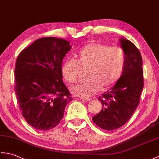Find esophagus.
<instances>
[{
	"label": "esophagus",
	"mask_w": 159,
	"mask_h": 159,
	"mask_svg": "<svg viewBox=\"0 0 159 159\" xmlns=\"http://www.w3.org/2000/svg\"><path fill=\"white\" fill-rule=\"evenodd\" d=\"M80 99H82V100L85 101V102L91 100V98H80Z\"/></svg>",
	"instance_id": "obj_1"
}]
</instances>
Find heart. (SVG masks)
Masks as SVG:
<instances>
[{
  "label": "heart",
  "mask_w": 159,
  "mask_h": 159,
  "mask_svg": "<svg viewBox=\"0 0 159 159\" xmlns=\"http://www.w3.org/2000/svg\"><path fill=\"white\" fill-rule=\"evenodd\" d=\"M75 60L69 59L61 65V71L68 83H76L79 78L80 68H87V79L72 87L74 93L89 97L96 93L101 87L106 89L119 80L126 65L124 49L119 46H109L93 43L84 45L75 54Z\"/></svg>",
  "instance_id": "obj_1"
}]
</instances>
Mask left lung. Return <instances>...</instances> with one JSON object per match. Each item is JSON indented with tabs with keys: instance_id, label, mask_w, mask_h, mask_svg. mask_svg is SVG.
<instances>
[{
	"instance_id": "1",
	"label": "left lung",
	"mask_w": 159,
	"mask_h": 159,
	"mask_svg": "<svg viewBox=\"0 0 159 159\" xmlns=\"http://www.w3.org/2000/svg\"><path fill=\"white\" fill-rule=\"evenodd\" d=\"M120 43L126 57L125 68L115 85L99 98L102 109L92 117L105 130L116 129L127 123L139 104L143 87L141 53L130 40L123 39Z\"/></svg>"
}]
</instances>
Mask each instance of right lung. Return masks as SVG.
Here are the masks:
<instances>
[{"mask_svg":"<svg viewBox=\"0 0 159 159\" xmlns=\"http://www.w3.org/2000/svg\"><path fill=\"white\" fill-rule=\"evenodd\" d=\"M71 47L65 39H39L22 50L15 69V91L22 116L36 129L60 123L72 96L62 80L63 58Z\"/></svg>","mask_w":159,"mask_h":159,"instance_id":"right-lung-1","label":"right lung"}]
</instances>
